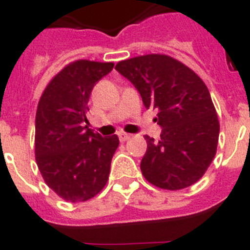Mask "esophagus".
I'll list each match as a JSON object with an SVG mask.
<instances>
[{
    "label": "esophagus",
    "instance_id": "1",
    "mask_svg": "<svg viewBox=\"0 0 250 250\" xmlns=\"http://www.w3.org/2000/svg\"><path fill=\"white\" fill-rule=\"evenodd\" d=\"M131 139V135L129 133H119V140L122 141V143H125V141L129 140Z\"/></svg>",
    "mask_w": 250,
    "mask_h": 250
}]
</instances>
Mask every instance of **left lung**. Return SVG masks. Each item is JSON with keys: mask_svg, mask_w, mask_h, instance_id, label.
<instances>
[{"mask_svg": "<svg viewBox=\"0 0 250 250\" xmlns=\"http://www.w3.org/2000/svg\"><path fill=\"white\" fill-rule=\"evenodd\" d=\"M140 93L144 106L158 111L161 139L145 135L141 172L150 184L178 190L202 178L217 153L219 122L209 89L182 62L165 54H146L115 66Z\"/></svg>", "mask_w": 250, "mask_h": 250, "instance_id": "1", "label": "left lung"}]
</instances>
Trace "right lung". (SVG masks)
<instances>
[{
    "label": "right lung",
    "instance_id": "obj_1",
    "mask_svg": "<svg viewBox=\"0 0 250 250\" xmlns=\"http://www.w3.org/2000/svg\"><path fill=\"white\" fill-rule=\"evenodd\" d=\"M113 62L79 60L57 74L42 92L35 125V154L45 183L61 198L83 202L106 186L119 145L88 127L90 92Z\"/></svg>",
    "mask_w": 250,
    "mask_h": 250
}]
</instances>
